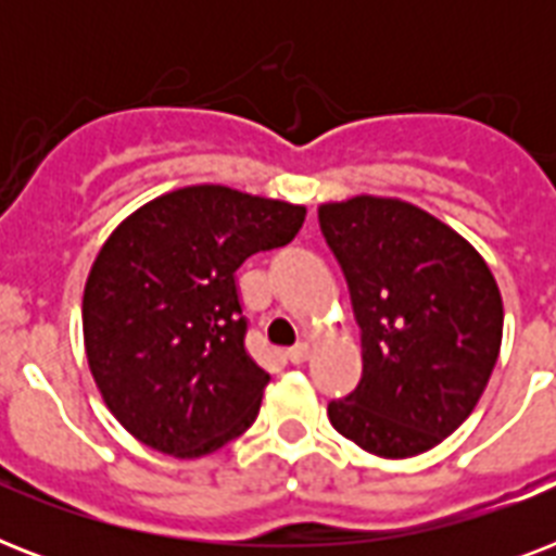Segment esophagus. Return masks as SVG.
Masks as SVG:
<instances>
[{"mask_svg": "<svg viewBox=\"0 0 556 556\" xmlns=\"http://www.w3.org/2000/svg\"><path fill=\"white\" fill-rule=\"evenodd\" d=\"M308 352H312V349H308V343H296V346L288 349L286 357L291 361V364H305V361H308Z\"/></svg>", "mask_w": 556, "mask_h": 556, "instance_id": "obj_1", "label": "esophagus"}]
</instances>
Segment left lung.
I'll use <instances>...</instances> for the list:
<instances>
[{
    "instance_id": "obj_1",
    "label": "left lung",
    "mask_w": 556,
    "mask_h": 556,
    "mask_svg": "<svg viewBox=\"0 0 556 556\" xmlns=\"http://www.w3.org/2000/svg\"><path fill=\"white\" fill-rule=\"evenodd\" d=\"M320 227L346 274L364 375L329 401V421L383 458L444 441L482 397L502 346V296L462 236L397 199L323 204Z\"/></svg>"
}]
</instances>
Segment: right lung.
<instances>
[{
  "mask_svg": "<svg viewBox=\"0 0 556 556\" xmlns=\"http://www.w3.org/2000/svg\"><path fill=\"white\" fill-rule=\"evenodd\" d=\"M303 222L288 201L199 185L109 236L83 294V338L100 395L135 439L199 458L256 421L270 375L244 346L236 270Z\"/></svg>",
  "mask_w": 556,
  "mask_h": 556,
  "instance_id": "right-lung-1",
  "label": "right lung"
}]
</instances>
